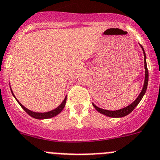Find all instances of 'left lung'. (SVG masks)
<instances>
[{
	"instance_id": "8db88e82",
	"label": "left lung",
	"mask_w": 160,
	"mask_h": 160,
	"mask_svg": "<svg viewBox=\"0 0 160 160\" xmlns=\"http://www.w3.org/2000/svg\"><path fill=\"white\" fill-rule=\"evenodd\" d=\"M140 45V44H139ZM141 48H142V51H143V54H144V64H145V81H144V85L143 88H142V91L139 94V95L138 96L137 98L131 104H130L128 106L124 107V108H122L120 109H117V110H107V109H104V108H99L98 107L97 105H94V103L93 104V106L94 107L96 110L98 112H99L102 114L105 115V116H108V117H112V118H120V117H123V116H128V114L131 112L135 108V107L137 106L139 104V102H141V100L142 99L143 96L145 95V92H146L147 90V87H148V68H147V63H146V55H145V52L144 51L143 47L142 45H140Z\"/></svg>"
}]
</instances>
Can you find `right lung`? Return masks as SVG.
I'll use <instances>...</instances> for the list:
<instances>
[{"label": "right lung", "mask_w": 160, "mask_h": 160, "mask_svg": "<svg viewBox=\"0 0 160 160\" xmlns=\"http://www.w3.org/2000/svg\"><path fill=\"white\" fill-rule=\"evenodd\" d=\"M11 91H12V95H13V97L15 98V100L17 101V102L19 104L20 106H21L22 108L24 109V111H26V112L27 113V114H29L30 116H32V118H35V119H49V118L54 117V116H57L58 114H59V113L61 112L62 111L63 108H64L65 105H66V96L65 97L64 100L62 102V103L60 104V105H58L57 108H54V109L51 110V111L45 112H33V111H32V110L28 109L27 108H26L24 105H22L21 103H20L19 101H18V99L16 98V97H15V94H14V93H13V91H12V88H11Z\"/></svg>", "instance_id": "add662e5"}]
</instances>
